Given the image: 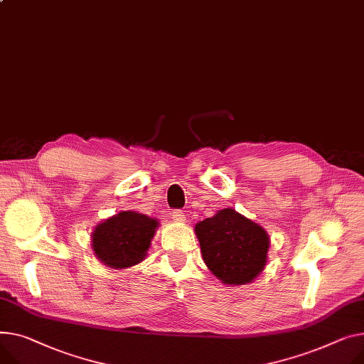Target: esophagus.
I'll return each mask as SVG.
<instances>
[{
    "mask_svg": "<svg viewBox=\"0 0 364 364\" xmlns=\"http://www.w3.org/2000/svg\"><path fill=\"white\" fill-rule=\"evenodd\" d=\"M171 216H173V220H174L176 223H183V221L186 220V213H184L183 210H180V209H174Z\"/></svg>",
    "mask_w": 364,
    "mask_h": 364,
    "instance_id": "esophagus-1",
    "label": "esophagus"
}]
</instances>
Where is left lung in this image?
Returning <instances> with one entry per match:
<instances>
[{"label": "left lung", "instance_id": "obj_1", "mask_svg": "<svg viewBox=\"0 0 364 364\" xmlns=\"http://www.w3.org/2000/svg\"><path fill=\"white\" fill-rule=\"evenodd\" d=\"M196 235L206 266L224 284L252 282L264 268L268 234L231 208L200 221Z\"/></svg>", "mask_w": 364, "mask_h": 364}]
</instances>
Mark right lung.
I'll return each instance as SVG.
<instances>
[{
    "label": "right lung",
    "mask_w": 364,
    "mask_h": 364,
    "mask_svg": "<svg viewBox=\"0 0 364 364\" xmlns=\"http://www.w3.org/2000/svg\"><path fill=\"white\" fill-rule=\"evenodd\" d=\"M158 223L133 210L119 212L93 231L92 247L109 268L124 269L146 256Z\"/></svg>",
    "instance_id": "add662e5"
}]
</instances>
